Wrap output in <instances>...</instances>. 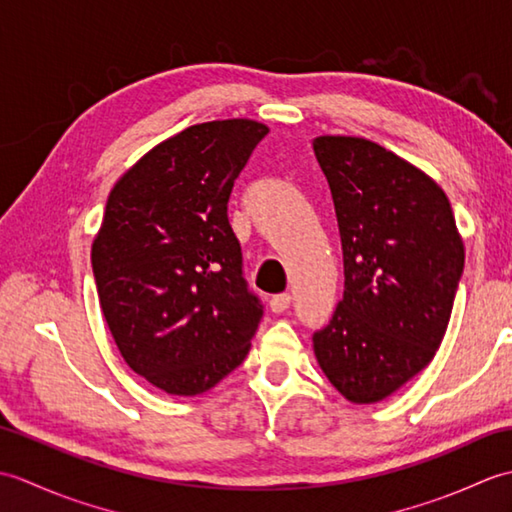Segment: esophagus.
I'll return each mask as SVG.
<instances>
[{"label":"esophagus","instance_id":"obj_1","mask_svg":"<svg viewBox=\"0 0 512 512\" xmlns=\"http://www.w3.org/2000/svg\"><path fill=\"white\" fill-rule=\"evenodd\" d=\"M290 303H292V297L288 295V292H284V295H275L273 299H270V310L277 314L286 312L290 308Z\"/></svg>","mask_w":512,"mask_h":512}]
</instances>
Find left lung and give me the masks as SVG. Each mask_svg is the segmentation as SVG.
<instances>
[{
  "instance_id": "8db88e82",
  "label": "left lung",
  "mask_w": 512,
  "mask_h": 512,
  "mask_svg": "<svg viewBox=\"0 0 512 512\" xmlns=\"http://www.w3.org/2000/svg\"><path fill=\"white\" fill-rule=\"evenodd\" d=\"M343 248V299L312 334L330 383L378 402L431 363L464 273V246L444 191L372 140L321 136Z\"/></svg>"
}]
</instances>
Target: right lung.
I'll return each mask as SVG.
<instances>
[{"label":"right lung","mask_w":512,"mask_h":512,"mask_svg":"<svg viewBox=\"0 0 512 512\" xmlns=\"http://www.w3.org/2000/svg\"><path fill=\"white\" fill-rule=\"evenodd\" d=\"M266 134L248 118L193 125L140 158L107 198L92 244L101 310L125 363L167 394L215 387L264 317L226 211Z\"/></svg>","instance_id":"obj_1"}]
</instances>
